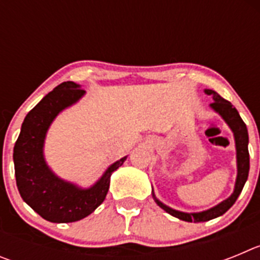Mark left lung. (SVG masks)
I'll list each match as a JSON object with an SVG mask.
<instances>
[{
    "label": "left lung",
    "mask_w": 260,
    "mask_h": 260,
    "mask_svg": "<svg viewBox=\"0 0 260 260\" xmlns=\"http://www.w3.org/2000/svg\"><path fill=\"white\" fill-rule=\"evenodd\" d=\"M204 92L207 95H212L213 103L210 104V108L224 119L225 123L229 126V128L233 133L234 143H236V157H237V178H236V183H234L233 192L229 198L220 202L219 204L213 206L210 210L202 211V212H182V211L174 210V208L169 207V206L158 201L152 189V197L158 207L162 208L165 212L174 216L177 219L187 222L208 221V220L216 219V217L224 215L237 201L238 195L241 194L243 186L246 183L250 169L249 148H247V146H249V133H247V127L241 118L240 113L228 100L222 99L219 93L212 91V89H204Z\"/></svg>",
    "instance_id": "1"
}]
</instances>
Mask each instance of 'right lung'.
Returning a JSON list of instances; mask_svg holds the SVG:
<instances>
[{
  "label": "right lung",
  "instance_id": "right-lung-1",
  "mask_svg": "<svg viewBox=\"0 0 260 260\" xmlns=\"http://www.w3.org/2000/svg\"><path fill=\"white\" fill-rule=\"evenodd\" d=\"M86 91L74 82H63L28 112L14 146V168L22 199L50 222H74L93 212L104 202L110 176L127 156L110 164L89 187H80L57 176L47 164L44 143L57 116L83 98Z\"/></svg>",
  "mask_w": 260,
  "mask_h": 260
}]
</instances>
